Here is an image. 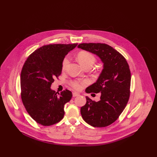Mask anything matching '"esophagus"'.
<instances>
[{
	"mask_svg": "<svg viewBox=\"0 0 157 157\" xmlns=\"http://www.w3.org/2000/svg\"><path fill=\"white\" fill-rule=\"evenodd\" d=\"M80 94L78 93H73V97H76V96H78Z\"/></svg>",
	"mask_w": 157,
	"mask_h": 157,
	"instance_id": "obj_1",
	"label": "esophagus"
}]
</instances>
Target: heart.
Returning <instances> with one entry per match:
<instances>
[{"label":"heart","instance_id":"1","mask_svg":"<svg viewBox=\"0 0 157 157\" xmlns=\"http://www.w3.org/2000/svg\"><path fill=\"white\" fill-rule=\"evenodd\" d=\"M77 59L78 61L79 62L80 64L84 68L85 66L87 65H93V64L96 61V59L94 56L91 54L90 52H88L86 51H82L79 52L77 56ZM70 62V57L68 56H66L64 58L63 63H62V67L64 69L66 66ZM87 83L86 81L82 82H79L77 81H73L71 82V86L74 88L77 89V90H79L81 89L82 86L83 84H85Z\"/></svg>","mask_w":157,"mask_h":157}]
</instances>
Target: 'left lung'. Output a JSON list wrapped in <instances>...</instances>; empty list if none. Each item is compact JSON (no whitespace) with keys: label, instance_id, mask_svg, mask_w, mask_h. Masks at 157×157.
Masks as SVG:
<instances>
[{"label":"left lung","instance_id":"obj_1","mask_svg":"<svg viewBox=\"0 0 157 157\" xmlns=\"http://www.w3.org/2000/svg\"><path fill=\"white\" fill-rule=\"evenodd\" d=\"M81 48L98 56L103 70L96 82L86 89L87 93H101L98 101L86 96V103L80 109L84 120L94 127H105L120 116L130 96L131 73L124 57L107 44L81 43Z\"/></svg>","mask_w":157,"mask_h":157}]
</instances>
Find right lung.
Masks as SVG:
<instances>
[{
	"label": "right lung",
	"mask_w": 157,
	"mask_h": 157,
	"mask_svg": "<svg viewBox=\"0 0 157 157\" xmlns=\"http://www.w3.org/2000/svg\"><path fill=\"white\" fill-rule=\"evenodd\" d=\"M77 45L54 44L35 50L22 68L21 96L27 113L35 121L50 126L60 121L64 115V105L72 93L66 89L58 93L50 88L54 78L62 72L65 56Z\"/></svg>",
	"instance_id": "right-lung-1"
}]
</instances>
